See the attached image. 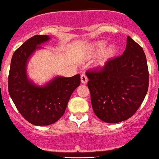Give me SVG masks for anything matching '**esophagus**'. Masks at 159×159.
I'll use <instances>...</instances> for the list:
<instances>
[{
  "instance_id": "esophagus-1",
  "label": "esophagus",
  "mask_w": 159,
  "mask_h": 159,
  "mask_svg": "<svg viewBox=\"0 0 159 159\" xmlns=\"http://www.w3.org/2000/svg\"><path fill=\"white\" fill-rule=\"evenodd\" d=\"M80 79H81V83H83V84L86 83L88 81L87 77H86V76L85 74H82L81 76H80Z\"/></svg>"
}]
</instances>
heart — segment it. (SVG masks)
<instances>
[{"label": "heart", "mask_w": 159, "mask_h": 159, "mask_svg": "<svg viewBox=\"0 0 159 159\" xmlns=\"http://www.w3.org/2000/svg\"><path fill=\"white\" fill-rule=\"evenodd\" d=\"M105 46H106V42H97L93 46V53L95 55L99 54V53H100L101 52H103ZM117 51H118V50H117V46H115V45H111L110 47H108V48L104 51L103 56H102V59H100V65L103 66L107 61H109L110 59L115 57V56L117 53Z\"/></svg>", "instance_id": "b5f03b06"}]
</instances>
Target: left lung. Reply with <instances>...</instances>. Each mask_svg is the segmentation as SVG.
<instances>
[{
    "label": "left lung",
    "instance_id": "1",
    "mask_svg": "<svg viewBox=\"0 0 159 159\" xmlns=\"http://www.w3.org/2000/svg\"><path fill=\"white\" fill-rule=\"evenodd\" d=\"M93 110L107 123H119L135 114L148 89L149 74L143 48L128 36L123 55L103 67L86 73Z\"/></svg>",
    "mask_w": 159,
    "mask_h": 159
}]
</instances>
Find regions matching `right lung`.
<instances>
[{"instance_id": "right-lung-1", "label": "right lung", "mask_w": 159, "mask_h": 159, "mask_svg": "<svg viewBox=\"0 0 159 159\" xmlns=\"http://www.w3.org/2000/svg\"><path fill=\"white\" fill-rule=\"evenodd\" d=\"M50 39L48 35H34L14 52L8 76V92L20 114L37 126L54 124L65 113L73 91L80 86V75L56 76L45 86H36L27 76L30 56L39 45Z\"/></svg>"}]
</instances>
